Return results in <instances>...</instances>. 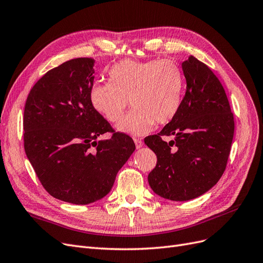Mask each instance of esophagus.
<instances>
[{
    "instance_id": "34e87169",
    "label": "esophagus",
    "mask_w": 263,
    "mask_h": 263,
    "mask_svg": "<svg viewBox=\"0 0 263 263\" xmlns=\"http://www.w3.org/2000/svg\"><path fill=\"white\" fill-rule=\"evenodd\" d=\"M134 143H135V147L137 148H141L143 146V141L140 139H134Z\"/></svg>"
}]
</instances>
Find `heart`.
Returning <instances> with one entry per match:
<instances>
[{
    "label": "heart",
    "instance_id": "obj_1",
    "mask_svg": "<svg viewBox=\"0 0 263 263\" xmlns=\"http://www.w3.org/2000/svg\"><path fill=\"white\" fill-rule=\"evenodd\" d=\"M108 75L109 82L92 84L89 99L92 108L111 123L121 119L130 100L133 110L118 123L119 132L140 137L156 122H171L179 111L185 80L175 61L123 60Z\"/></svg>",
    "mask_w": 263,
    "mask_h": 263
}]
</instances>
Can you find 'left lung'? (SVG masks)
<instances>
[{
	"mask_svg": "<svg viewBox=\"0 0 263 263\" xmlns=\"http://www.w3.org/2000/svg\"><path fill=\"white\" fill-rule=\"evenodd\" d=\"M187 90L179 111L144 139L157 156L148 183L162 198L187 201L209 191L224 174L235 122L223 85L210 67L189 57L181 64ZM164 136H174L166 142Z\"/></svg>",
	"mask_w": 263,
	"mask_h": 263,
	"instance_id": "1",
	"label": "left lung"
}]
</instances>
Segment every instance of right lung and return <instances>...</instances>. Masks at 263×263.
I'll use <instances>...</instances> for the list:
<instances>
[{
	"mask_svg": "<svg viewBox=\"0 0 263 263\" xmlns=\"http://www.w3.org/2000/svg\"><path fill=\"white\" fill-rule=\"evenodd\" d=\"M94 60L72 59L48 71L30 89L24 109V148L38 179L55 199L88 204L111 190L135 149L92 108ZM113 133L109 140L99 135Z\"/></svg>",
	"mask_w": 263,
	"mask_h": 263,
	"instance_id": "1",
	"label": "right lung"
}]
</instances>
